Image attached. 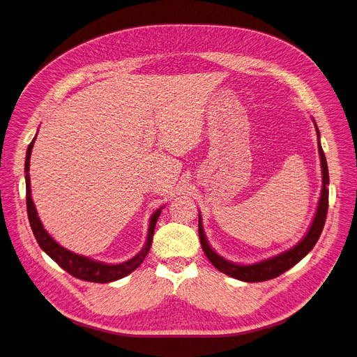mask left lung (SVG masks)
<instances>
[{"mask_svg":"<svg viewBox=\"0 0 357 357\" xmlns=\"http://www.w3.org/2000/svg\"><path fill=\"white\" fill-rule=\"evenodd\" d=\"M314 128H316V134H317V148H319V155H320L323 186H321L319 205H317L313 222L310 225L307 234L305 235V238L296 246H294V248L283 252V253H279V255H276L273 257L265 259V261L257 262V264L238 265V264L226 261L225 257L219 256L209 246V243L206 241V236L204 234L202 220H201V215H199V223L198 225H199V239H201L202 249H204L205 255L208 256L211 264L218 271H220L222 273L228 275L231 278H235V279H239V280H243V282H264V280H269V279L278 278L279 275L284 273L290 268H294L298 262L302 261V259L316 245V242H317V239H319V236H320V234L323 231V226H325V220H326V215H328V206H329V190H328L329 171H328L326 156H325V153H323L321 145L319 142V129H317L316 123H314Z\"/></svg>","mask_w":357,"mask_h":357,"instance_id":"obj_1","label":"left lung"}]
</instances>
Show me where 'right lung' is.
I'll return each mask as SVG.
<instances>
[{
  "label": "right lung",
  "instance_id": "1",
  "mask_svg": "<svg viewBox=\"0 0 357 357\" xmlns=\"http://www.w3.org/2000/svg\"><path fill=\"white\" fill-rule=\"evenodd\" d=\"M37 138V137H36ZM36 138L31 141V144L28 145L26 149V156H25V186H26V212H28V219H29V225L32 234H34L40 248L55 261L63 271L68 272L70 275H73L77 279L81 280H86V282H95V283H108V282H114L118 279L125 278L126 275H129L131 272H134L142 262L145 256L148 255L151 245H152V238H153V231H155V225L156 220L160 215V209H156L153 212V215L151 216L149 220V228H148V236H146V242L142 248V250L134 256L132 259H129L126 262L118 264V265H108V264H102L98 261H92L89 257L77 255L66 248H62L59 243H56L50 235L48 232L44 229V226L38 218L37 209L34 202H32L31 198V188H29V158H31V152H32V146H34Z\"/></svg>",
  "mask_w": 357,
  "mask_h": 357
}]
</instances>
